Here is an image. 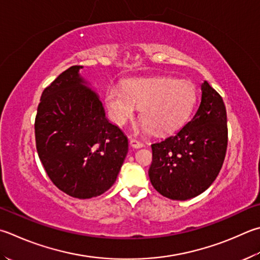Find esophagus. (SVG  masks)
Wrapping results in <instances>:
<instances>
[{
  "label": "esophagus",
  "mask_w": 260,
  "mask_h": 260,
  "mask_svg": "<svg viewBox=\"0 0 260 260\" xmlns=\"http://www.w3.org/2000/svg\"><path fill=\"white\" fill-rule=\"evenodd\" d=\"M130 145L134 147V148H143V147H145V144L143 141H139L137 139H130Z\"/></svg>",
  "instance_id": "34e87169"
}]
</instances>
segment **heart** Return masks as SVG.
I'll list each match as a JSON object with an SVG mask.
<instances>
[{
	"mask_svg": "<svg viewBox=\"0 0 260 260\" xmlns=\"http://www.w3.org/2000/svg\"><path fill=\"white\" fill-rule=\"evenodd\" d=\"M196 100L192 85L169 77L129 79L123 88L110 87L105 95L112 121L124 124L141 107L140 128L156 135H168L180 128L192 112Z\"/></svg>",
	"mask_w": 260,
	"mask_h": 260,
	"instance_id": "b5f03b06",
	"label": "heart"
}]
</instances>
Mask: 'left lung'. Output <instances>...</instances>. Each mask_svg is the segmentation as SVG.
Returning <instances> with one entry per match:
<instances>
[{
  "label": "left lung",
  "mask_w": 260,
  "mask_h": 260,
  "mask_svg": "<svg viewBox=\"0 0 260 260\" xmlns=\"http://www.w3.org/2000/svg\"><path fill=\"white\" fill-rule=\"evenodd\" d=\"M192 120L168 138L151 145L148 175L166 198L188 200L203 193L222 169L228 147L226 110L221 95L205 80Z\"/></svg>",
  "instance_id": "obj_1"
}]
</instances>
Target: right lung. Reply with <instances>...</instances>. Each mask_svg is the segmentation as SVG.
I'll list each match as a JSON object with an SVG mask.
<instances>
[{
  "label": "right lung",
  "instance_id": "1",
  "mask_svg": "<svg viewBox=\"0 0 260 260\" xmlns=\"http://www.w3.org/2000/svg\"><path fill=\"white\" fill-rule=\"evenodd\" d=\"M73 66L44 89L35 120L36 148L48 178L71 197L109 190L128 154V138L111 123L97 92Z\"/></svg>",
  "mask_w": 260,
  "mask_h": 260
}]
</instances>
